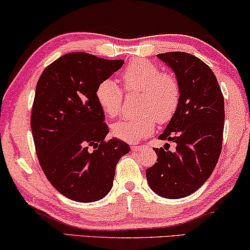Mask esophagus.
I'll list each match as a JSON object with an SVG mask.
<instances>
[{
    "label": "esophagus",
    "mask_w": 250,
    "mask_h": 250,
    "mask_svg": "<svg viewBox=\"0 0 250 250\" xmlns=\"http://www.w3.org/2000/svg\"><path fill=\"white\" fill-rule=\"evenodd\" d=\"M144 149V146L142 145H131V150L133 152H138V150Z\"/></svg>",
    "instance_id": "34e87169"
}]
</instances>
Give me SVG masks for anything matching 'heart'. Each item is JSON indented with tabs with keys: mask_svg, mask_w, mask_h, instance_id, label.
<instances>
[{
	"mask_svg": "<svg viewBox=\"0 0 250 250\" xmlns=\"http://www.w3.org/2000/svg\"><path fill=\"white\" fill-rule=\"evenodd\" d=\"M122 82L128 91H142L137 117L125 118L112 125L115 137L125 142H136L150 135L159 124H167L173 117L180 101V86L177 78L147 60H135L122 72ZM96 100L105 114L114 118L120 113L124 93L112 79L98 85Z\"/></svg>",
	"mask_w": 250,
	"mask_h": 250,
	"instance_id": "b5f03b06",
	"label": "heart"
}]
</instances>
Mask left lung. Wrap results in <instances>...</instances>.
Masks as SVG:
<instances>
[{
	"label": "left lung",
	"mask_w": 250,
	"mask_h": 250,
	"mask_svg": "<svg viewBox=\"0 0 250 250\" xmlns=\"http://www.w3.org/2000/svg\"><path fill=\"white\" fill-rule=\"evenodd\" d=\"M175 73L180 101L161 140L175 143V149L154 148L157 162L146 170L152 190L179 199L191 195L210 177L222 148L224 98L208 65L184 52L157 55Z\"/></svg>",
	"instance_id": "8db88e82"
}]
</instances>
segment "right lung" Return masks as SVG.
Returning <instances> with one entry per match:
<instances>
[{
	"instance_id": "obj_1",
	"label": "right lung",
	"mask_w": 250,
	"mask_h": 250,
	"mask_svg": "<svg viewBox=\"0 0 250 250\" xmlns=\"http://www.w3.org/2000/svg\"><path fill=\"white\" fill-rule=\"evenodd\" d=\"M83 52L55 60L38 79L31 132L42 170L66 198L91 203L113 186L119 160L130 147L105 140L108 126L96 100L98 85L124 65Z\"/></svg>"
}]
</instances>
